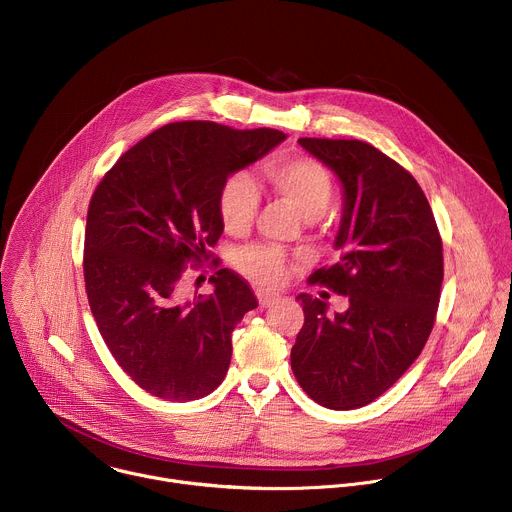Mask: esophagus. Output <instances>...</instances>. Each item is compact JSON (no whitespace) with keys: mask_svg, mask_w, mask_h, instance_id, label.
I'll return each instance as SVG.
<instances>
[{"mask_svg":"<svg viewBox=\"0 0 512 512\" xmlns=\"http://www.w3.org/2000/svg\"><path fill=\"white\" fill-rule=\"evenodd\" d=\"M256 296H258V304H260L262 308H268V306H272L274 302H278V296H276V294H270V292H266V290H256Z\"/></svg>","mask_w":512,"mask_h":512,"instance_id":"34e87169","label":"esophagus"}]
</instances>
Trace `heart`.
Returning a JSON list of instances; mask_svg holds the SVG:
<instances>
[{"mask_svg": "<svg viewBox=\"0 0 512 512\" xmlns=\"http://www.w3.org/2000/svg\"><path fill=\"white\" fill-rule=\"evenodd\" d=\"M264 176L270 188L290 202L306 220L326 214L334 198V182L322 162L312 156H282L266 162ZM260 192L248 172H232L218 194V212L224 228L242 234L254 222ZM236 268L262 286H278L288 276V256L272 244H252L234 256Z\"/></svg>", "mask_w": 512, "mask_h": 512, "instance_id": "heart-1", "label": "heart"}]
</instances>
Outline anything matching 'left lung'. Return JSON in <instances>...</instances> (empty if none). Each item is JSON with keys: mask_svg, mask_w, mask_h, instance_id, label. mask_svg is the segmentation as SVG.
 <instances>
[{"mask_svg": "<svg viewBox=\"0 0 512 512\" xmlns=\"http://www.w3.org/2000/svg\"><path fill=\"white\" fill-rule=\"evenodd\" d=\"M298 142L344 186L340 260L310 280L348 296L350 306L330 318L324 300L296 296L304 324L290 364L314 402L360 408L408 370L432 332L444 278L442 238L422 188L398 162L360 140Z\"/></svg>", "mask_w": 512, "mask_h": 512, "instance_id": "obj_1", "label": "left lung"}]
</instances>
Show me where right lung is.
<instances>
[{
    "mask_svg": "<svg viewBox=\"0 0 512 512\" xmlns=\"http://www.w3.org/2000/svg\"><path fill=\"white\" fill-rule=\"evenodd\" d=\"M286 134L174 122L152 132L104 174L88 208L84 280L98 330L122 370L146 392L196 400L224 380L232 332L258 300L222 268L214 294L188 300L184 270L214 260L224 224V180Z\"/></svg>",
    "mask_w": 512,
    "mask_h": 512,
    "instance_id": "right-lung-1",
    "label": "right lung"
}]
</instances>
